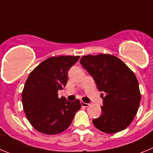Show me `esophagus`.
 <instances>
[{
    "instance_id": "obj_1",
    "label": "esophagus",
    "mask_w": 153,
    "mask_h": 153,
    "mask_svg": "<svg viewBox=\"0 0 153 153\" xmlns=\"http://www.w3.org/2000/svg\"><path fill=\"white\" fill-rule=\"evenodd\" d=\"M81 106H83V107H88V106H89V105H90L89 103L84 102L83 101H82V102H81Z\"/></svg>"
}]
</instances>
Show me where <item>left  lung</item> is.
<instances>
[{"label": "left lung", "mask_w": 153, "mask_h": 153, "mask_svg": "<svg viewBox=\"0 0 153 153\" xmlns=\"http://www.w3.org/2000/svg\"><path fill=\"white\" fill-rule=\"evenodd\" d=\"M80 63L93 77L103 103L102 115L93 120L98 130L114 134L128 128L138 111L141 100L134 73L111 54L84 56Z\"/></svg>", "instance_id": "obj_1"}]
</instances>
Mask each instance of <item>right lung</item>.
<instances>
[{
  "mask_svg": "<svg viewBox=\"0 0 153 153\" xmlns=\"http://www.w3.org/2000/svg\"><path fill=\"white\" fill-rule=\"evenodd\" d=\"M79 56H53L30 72L22 93L25 115L35 130L48 135L58 134L70 126L81 109L78 100L73 102L58 97L68 81L69 68Z\"/></svg>",
  "mask_w": 153,
  "mask_h": 153,
  "instance_id": "1",
  "label": "right lung"
}]
</instances>
